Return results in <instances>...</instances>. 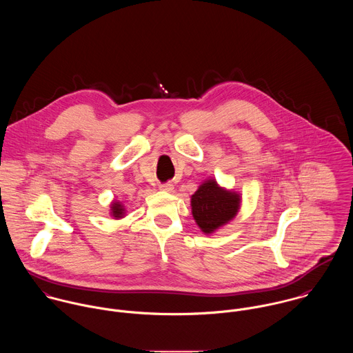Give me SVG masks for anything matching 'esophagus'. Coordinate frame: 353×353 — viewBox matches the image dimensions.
Wrapping results in <instances>:
<instances>
[{
    "mask_svg": "<svg viewBox=\"0 0 353 353\" xmlns=\"http://www.w3.org/2000/svg\"><path fill=\"white\" fill-rule=\"evenodd\" d=\"M160 190L167 192V193H172L174 192V185L172 183H163V185H160Z\"/></svg>",
    "mask_w": 353,
    "mask_h": 353,
    "instance_id": "esophagus-1",
    "label": "esophagus"
}]
</instances>
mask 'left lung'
<instances>
[{
    "instance_id": "obj_1",
    "label": "left lung",
    "mask_w": 353,
    "mask_h": 353,
    "mask_svg": "<svg viewBox=\"0 0 353 353\" xmlns=\"http://www.w3.org/2000/svg\"><path fill=\"white\" fill-rule=\"evenodd\" d=\"M192 213L205 235L216 232L228 224L239 212V193L221 188L216 179H206L192 196Z\"/></svg>"
}]
</instances>
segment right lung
Instances as JSON below:
<instances>
[{"instance_id": "right-lung-1", "label": "right lung", "mask_w": 353, "mask_h": 353, "mask_svg": "<svg viewBox=\"0 0 353 353\" xmlns=\"http://www.w3.org/2000/svg\"><path fill=\"white\" fill-rule=\"evenodd\" d=\"M110 213H111V216H112L114 219L118 220V219L125 217L126 209H125V206L122 205V202L112 201L111 202V205H110Z\"/></svg>"}]
</instances>
